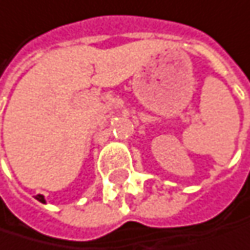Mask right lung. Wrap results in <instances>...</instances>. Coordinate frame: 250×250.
<instances>
[{"label":"right lung","instance_id":"obj_1","mask_svg":"<svg viewBox=\"0 0 250 250\" xmlns=\"http://www.w3.org/2000/svg\"><path fill=\"white\" fill-rule=\"evenodd\" d=\"M36 198H37V199L40 201V203H44V196H43V195H37Z\"/></svg>","mask_w":250,"mask_h":250}]
</instances>
